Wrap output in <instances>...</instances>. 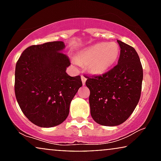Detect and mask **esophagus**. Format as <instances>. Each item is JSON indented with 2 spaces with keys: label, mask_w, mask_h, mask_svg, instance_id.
<instances>
[{
  "label": "esophagus",
  "mask_w": 161,
  "mask_h": 161,
  "mask_svg": "<svg viewBox=\"0 0 161 161\" xmlns=\"http://www.w3.org/2000/svg\"><path fill=\"white\" fill-rule=\"evenodd\" d=\"M81 79H82V85H83V86H85V85H86V82L87 79L86 78V77L84 76V75H81Z\"/></svg>",
  "instance_id": "1"
}]
</instances>
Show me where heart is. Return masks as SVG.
<instances>
[{
  "label": "heart",
  "mask_w": 161,
  "mask_h": 161,
  "mask_svg": "<svg viewBox=\"0 0 161 161\" xmlns=\"http://www.w3.org/2000/svg\"><path fill=\"white\" fill-rule=\"evenodd\" d=\"M119 52V45L115 42L97 43L81 51L76 57V62L86 65L92 74L101 75L115 64Z\"/></svg>",
  "instance_id": "1"
}]
</instances>
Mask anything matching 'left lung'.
<instances>
[{
  "mask_svg": "<svg viewBox=\"0 0 161 161\" xmlns=\"http://www.w3.org/2000/svg\"><path fill=\"white\" fill-rule=\"evenodd\" d=\"M120 55L117 65L102 75L87 77L90 90L92 117L106 126L122 124L130 116L139 101L143 69L133 47L117 40Z\"/></svg>",
  "mask_w": 161,
  "mask_h": 161,
  "instance_id": "1",
  "label": "left lung"
}]
</instances>
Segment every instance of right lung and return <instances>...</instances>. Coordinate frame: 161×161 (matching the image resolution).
Instances as JSON below:
<instances>
[{"instance_id": "add662e5", "label": "right lung", "mask_w": 161, "mask_h": 161, "mask_svg": "<svg viewBox=\"0 0 161 161\" xmlns=\"http://www.w3.org/2000/svg\"><path fill=\"white\" fill-rule=\"evenodd\" d=\"M65 47L63 42L30 46L16 63V101L24 115L38 126L50 128L65 120L82 86L79 75L66 73L70 62L62 53Z\"/></svg>"}]
</instances>
